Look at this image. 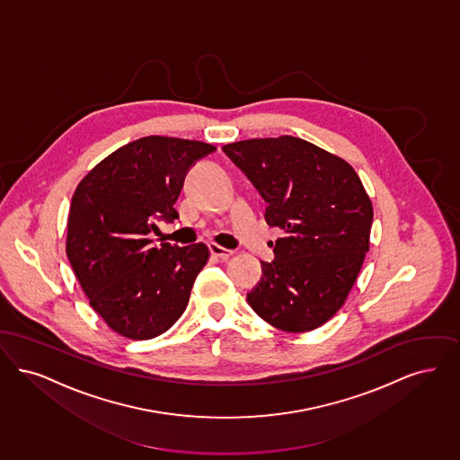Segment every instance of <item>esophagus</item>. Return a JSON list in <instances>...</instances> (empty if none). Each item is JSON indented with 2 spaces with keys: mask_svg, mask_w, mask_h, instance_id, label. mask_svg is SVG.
<instances>
[{
  "mask_svg": "<svg viewBox=\"0 0 460 460\" xmlns=\"http://www.w3.org/2000/svg\"><path fill=\"white\" fill-rule=\"evenodd\" d=\"M209 252L215 256V258H220V260H228L234 252L232 251H228V249H225V247H221V245H218V243H215V242H211L209 245Z\"/></svg>",
  "mask_w": 460,
  "mask_h": 460,
  "instance_id": "1",
  "label": "esophagus"
}]
</instances>
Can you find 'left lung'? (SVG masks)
I'll list each match as a JSON object with an SVG mask.
<instances>
[{"instance_id": "left-lung-1", "label": "left lung", "mask_w": 460, "mask_h": 460, "mask_svg": "<svg viewBox=\"0 0 460 460\" xmlns=\"http://www.w3.org/2000/svg\"><path fill=\"white\" fill-rule=\"evenodd\" d=\"M268 202L264 218L283 235L264 262L247 302L266 323L311 332L330 320L359 275L373 204L356 170L339 156L292 136L223 146Z\"/></svg>"}]
</instances>
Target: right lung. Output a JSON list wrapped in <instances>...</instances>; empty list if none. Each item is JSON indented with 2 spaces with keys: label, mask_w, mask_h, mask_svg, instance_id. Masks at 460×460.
Masks as SVG:
<instances>
[{
  "label": "right lung",
  "mask_w": 460,
  "mask_h": 460,
  "mask_svg": "<svg viewBox=\"0 0 460 460\" xmlns=\"http://www.w3.org/2000/svg\"><path fill=\"white\" fill-rule=\"evenodd\" d=\"M213 151L199 140L142 137L98 163L74 192L66 256L93 309L127 339L158 337L187 307L208 247H153L149 235L158 221L179 218L187 172Z\"/></svg>",
  "instance_id": "add662e5"
}]
</instances>
